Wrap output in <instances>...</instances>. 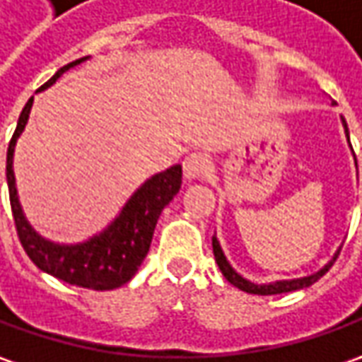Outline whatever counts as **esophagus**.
I'll list each match as a JSON object with an SVG mask.
<instances>
[{
  "label": "esophagus",
  "instance_id": "1",
  "mask_svg": "<svg viewBox=\"0 0 362 362\" xmlns=\"http://www.w3.org/2000/svg\"><path fill=\"white\" fill-rule=\"evenodd\" d=\"M206 168H208V158L200 152H194L184 160V178L186 180H198L204 176Z\"/></svg>",
  "mask_w": 362,
  "mask_h": 362
}]
</instances>
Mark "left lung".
I'll return each mask as SVG.
<instances>
[{"label":"left lung","mask_w":362,"mask_h":362,"mask_svg":"<svg viewBox=\"0 0 362 362\" xmlns=\"http://www.w3.org/2000/svg\"><path fill=\"white\" fill-rule=\"evenodd\" d=\"M341 124H343L344 134H346V142L351 144L349 140V128H346V122L341 116ZM351 150H353V146H351ZM355 154V152H353ZM355 166H356V158H355ZM212 250H214V258H216V264H218L220 272L224 274V279L234 284L236 288H240L244 293H250V294H260V296H267V294H282V293H293V291H300V288H306V286H310V284H315V282L325 274V272H329V268L332 267V262L337 260V256L341 252V248L334 252V256L330 258L329 262L325 264V267L317 270V272H313V274H308V276H300V279H288V281H274V282H264V284H258V282L248 281V279H244L243 274H238L232 264L228 262V258L224 255V250H222V246H220L218 238H216V234L212 236Z\"/></svg>","instance_id":"8db88e82"}]
</instances>
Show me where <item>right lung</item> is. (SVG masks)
Masks as SVG:
<instances>
[{"label":"right lung","instance_id":"obj_1","mask_svg":"<svg viewBox=\"0 0 362 362\" xmlns=\"http://www.w3.org/2000/svg\"><path fill=\"white\" fill-rule=\"evenodd\" d=\"M90 56L80 57L68 66L59 68L45 81L37 92H44L54 86L68 69L83 64ZM33 106V95L28 100L18 119V128L7 148V188H9V202L16 220L18 236L23 250L33 260V264L59 281L76 284L81 288L92 291H112L132 281L138 272L144 258L150 250L154 228L162 210L172 202L182 186V166H170L164 172H158L144 182L142 186L132 194L128 202L122 206L119 214L107 224L102 232L90 236L88 240L76 244L54 243L42 236L40 232L25 218L23 208L19 204L16 174H13V152L21 132L30 119Z\"/></svg>","mask_w":362,"mask_h":362}]
</instances>
